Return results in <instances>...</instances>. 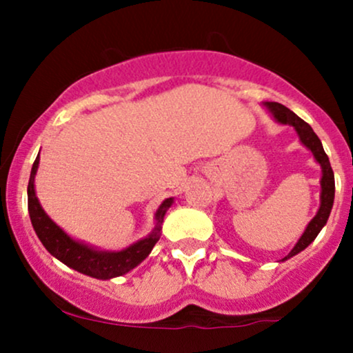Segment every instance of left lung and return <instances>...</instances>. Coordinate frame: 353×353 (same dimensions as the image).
<instances>
[{
    "mask_svg": "<svg viewBox=\"0 0 353 353\" xmlns=\"http://www.w3.org/2000/svg\"><path fill=\"white\" fill-rule=\"evenodd\" d=\"M265 106L270 109V112H272L274 117L279 121V123L294 125L299 137H301L302 144L310 149L312 154H314L315 161H317L320 168H322V181H320V185H322V194H320V209L317 216L312 219L310 224L307 225L303 236L299 239L297 244H295L294 249L290 250V254L282 259V261H287V259L294 257L295 254L302 252L307 245L312 244V241L319 236L320 230H322L323 225L327 224V219L330 216L332 205H334L335 179H334V171H332L330 168L329 156H327L325 151H323L322 143H320L319 136L315 134L314 129H312L305 121L301 119V117L295 114V112H292L289 108H285L281 103H265Z\"/></svg>",
    "mask_w": 353,
    "mask_h": 353,
    "instance_id": "obj_1",
    "label": "left lung"
}]
</instances>
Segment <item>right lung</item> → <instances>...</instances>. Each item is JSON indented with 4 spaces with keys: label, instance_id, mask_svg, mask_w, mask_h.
<instances>
[{
    "label": "right lung",
    "instance_id": "right-lung-1",
    "mask_svg": "<svg viewBox=\"0 0 353 353\" xmlns=\"http://www.w3.org/2000/svg\"><path fill=\"white\" fill-rule=\"evenodd\" d=\"M38 164L39 157H36L33 169H31L30 182H28V210H30L31 224L36 230V236L46 247L48 252L54 255L56 259H59L63 264L71 267V269L78 270L81 274H86L89 277L103 279V281L124 275L148 257L152 247L159 241L161 224L164 221L165 210L171 208L172 197L165 199L157 209V225L151 236L136 242V244L121 250V252H103V250L91 249V247L81 244V242L72 241L68 234L63 232V229H59L46 216L34 192V176L36 171H38Z\"/></svg>",
    "mask_w": 353,
    "mask_h": 353
}]
</instances>
